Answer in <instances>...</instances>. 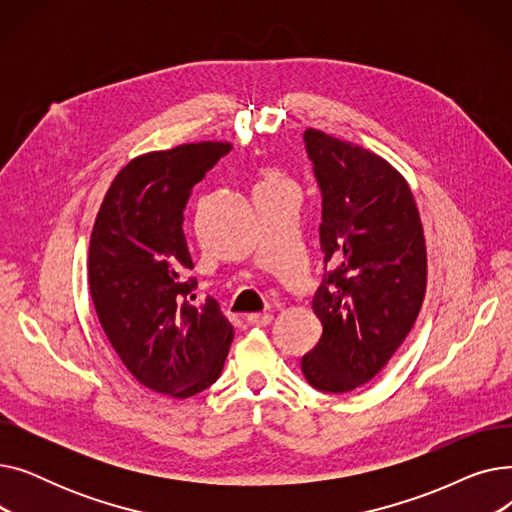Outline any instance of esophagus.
<instances>
[{
	"label": "esophagus",
	"instance_id": "1",
	"mask_svg": "<svg viewBox=\"0 0 512 512\" xmlns=\"http://www.w3.org/2000/svg\"><path fill=\"white\" fill-rule=\"evenodd\" d=\"M247 324L249 326H257V328H261V326H267L272 321V315L270 313H249L247 317Z\"/></svg>",
	"mask_w": 512,
	"mask_h": 512
}]
</instances>
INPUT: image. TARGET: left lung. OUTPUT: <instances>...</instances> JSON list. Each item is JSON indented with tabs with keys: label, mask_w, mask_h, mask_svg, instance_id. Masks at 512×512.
Returning a JSON list of instances; mask_svg holds the SVG:
<instances>
[{
	"label": "left lung",
	"mask_w": 512,
	"mask_h": 512,
	"mask_svg": "<svg viewBox=\"0 0 512 512\" xmlns=\"http://www.w3.org/2000/svg\"><path fill=\"white\" fill-rule=\"evenodd\" d=\"M307 157L321 191L326 272L313 294L321 338L301 359L321 392H351L382 371L425 297L427 255L407 180L375 153L309 128Z\"/></svg>",
	"instance_id": "8db88e82"
}]
</instances>
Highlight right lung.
I'll use <instances>...</instances> for the list:
<instances>
[{
	"label": "right lung",
	"instance_id": "add662e5",
	"mask_svg": "<svg viewBox=\"0 0 512 512\" xmlns=\"http://www.w3.org/2000/svg\"><path fill=\"white\" fill-rule=\"evenodd\" d=\"M230 151L188 143L132 159L107 191L91 234L89 286L101 328L145 388L188 398L220 378L232 324L215 299L195 305L184 236L193 186Z\"/></svg>",
	"mask_w": 512,
	"mask_h": 512
}]
</instances>
